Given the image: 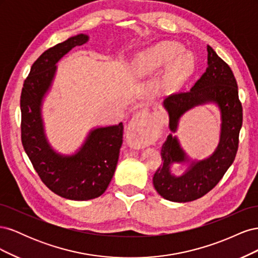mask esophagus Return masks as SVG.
<instances>
[{
    "label": "esophagus",
    "instance_id": "obj_1",
    "mask_svg": "<svg viewBox=\"0 0 258 258\" xmlns=\"http://www.w3.org/2000/svg\"><path fill=\"white\" fill-rule=\"evenodd\" d=\"M150 129L148 124L144 120V116L143 114H138L137 116L134 117V119L131 120L129 123V132L139 139H142L143 136L146 134V132Z\"/></svg>",
    "mask_w": 258,
    "mask_h": 258
}]
</instances>
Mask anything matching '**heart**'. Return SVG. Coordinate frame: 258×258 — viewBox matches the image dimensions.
<instances>
[{
	"mask_svg": "<svg viewBox=\"0 0 258 258\" xmlns=\"http://www.w3.org/2000/svg\"><path fill=\"white\" fill-rule=\"evenodd\" d=\"M182 45L172 42L161 43L146 50L140 59L137 71L139 75H151L165 68L183 53ZM194 69V60L189 54L177 59L167 74V85L175 87L188 76Z\"/></svg>",
	"mask_w": 258,
	"mask_h": 258,
	"instance_id": "1",
	"label": "heart"
}]
</instances>
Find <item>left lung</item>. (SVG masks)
<instances>
[{
  "label": "left lung",
  "mask_w": 258,
  "mask_h": 258,
  "mask_svg": "<svg viewBox=\"0 0 258 258\" xmlns=\"http://www.w3.org/2000/svg\"><path fill=\"white\" fill-rule=\"evenodd\" d=\"M207 71L194 87L181 91L165 100V107L170 117V129L175 131L177 122L189 108L214 102L221 108V141L211 157L191 163L182 176L171 174L170 165L186 160V155L177 139L169 135L161 146L160 167L153 176L155 189L162 198L174 202H188L201 198L212 190L232 165L239 147V134L243 120L238 85L231 69L208 46Z\"/></svg>",
  "instance_id": "8db88e82"
}]
</instances>
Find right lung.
Here are the masks:
<instances>
[{"mask_svg":"<svg viewBox=\"0 0 258 258\" xmlns=\"http://www.w3.org/2000/svg\"><path fill=\"white\" fill-rule=\"evenodd\" d=\"M87 41V35L79 34L45 50L31 67L20 96L21 142L36 173L52 192L80 201L98 198L106 190L118 161L123 124L95 129L79 153L61 156L45 139L41 104L56 73L54 64Z\"/></svg>","mask_w":258,"mask_h":258,"instance_id":"right-lung-1","label":"right lung"}]
</instances>
